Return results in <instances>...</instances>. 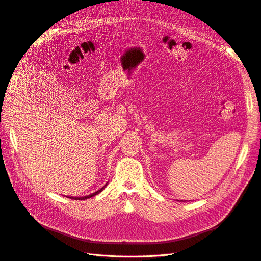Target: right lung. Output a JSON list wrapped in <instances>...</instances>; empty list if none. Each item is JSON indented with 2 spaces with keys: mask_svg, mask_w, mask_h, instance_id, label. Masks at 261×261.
<instances>
[{
  "mask_svg": "<svg viewBox=\"0 0 261 261\" xmlns=\"http://www.w3.org/2000/svg\"><path fill=\"white\" fill-rule=\"evenodd\" d=\"M108 184H106L103 187H102V188H100L99 189V191H97V192H94V193H92V194H90V195H88V196H84V197H70V198H72V199H80V200H85V199H88V198H91V197H93V196H96V195H98L99 193H101L102 191H103V189H105V187L107 186Z\"/></svg>",
  "mask_w": 261,
  "mask_h": 261,
  "instance_id": "right-lung-1",
  "label": "right lung"
}]
</instances>
